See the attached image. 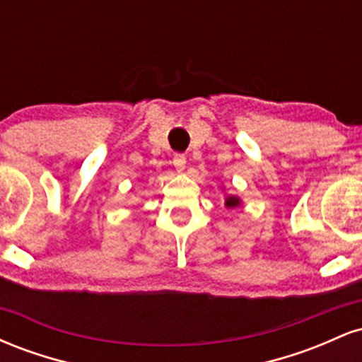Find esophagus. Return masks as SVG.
Masks as SVG:
<instances>
[{"mask_svg":"<svg viewBox=\"0 0 362 362\" xmlns=\"http://www.w3.org/2000/svg\"><path fill=\"white\" fill-rule=\"evenodd\" d=\"M172 163H173V167L177 168V172H184L185 163H187V158L182 155V153H177V155H173Z\"/></svg>","mask_w":362,"mask_h":362,"instance_id":"esophagus-1","label":"esophagus"}]
</instances>
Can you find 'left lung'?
<instances>
[{"mask_svg": "<svg viewBox=\"0 0 362 362\" xmlns=\"http://www.w3.org/2000/svg\"><path fill=\"white\" fill-rule=\"evenodd\" d=\"M240 204H242V201L236 195H226V199H224V206L226 207H236Z\"/></svg>", "mask_w": 362, "mask_h": 362, "instance_id": "obj_1", "label": "left lung"}]
</instances>
